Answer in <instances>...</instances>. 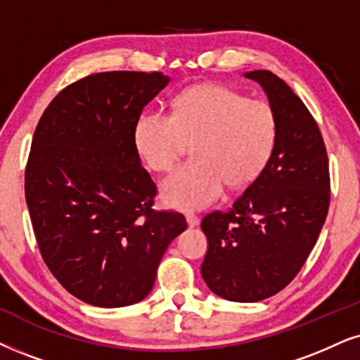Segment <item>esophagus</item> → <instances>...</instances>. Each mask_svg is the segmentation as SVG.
Masks as SVG:
<instances>
[{
    "instance_id": "esophagus-1",
    "label": "esophagus",
    "mask_w": 360,
    "mask_h": 360,
    "mask_svg": "<svg viewBox=\"0 0 360 360\" xmlns=\"http://www.w3.org/2000/svg\"><path fill=\"white\" fill-rule=\"evenodd\" d=\"M186 221H188L189 227H195L199 224V216H195L194 212H188L186 214Z\"/></svg>"
}]
</instances>
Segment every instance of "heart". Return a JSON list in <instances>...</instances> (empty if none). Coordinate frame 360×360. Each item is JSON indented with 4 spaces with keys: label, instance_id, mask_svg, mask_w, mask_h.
I'll list each match as a JSON object with an SVG mask.
<instances>
[{
    "label": "heart",
    "instance_id": "b5f03b06",
    "mask_svg": "<svg viewBox=\"0 0 360 360\" xmlns=\"http://www.w3.org/2000/svg\"><path fill=\"white\" fill-rule=\"evenodd\" d=\"M279 122L271 103L248 99L221 84L183 91L172 115L148 111L138 120L134 141L149 169L171 171L193 144V161L162 183L171 206L201 209L231 189L256 183L274 154Z\"/></svg>",
    "mask_w": 360,
    "mask_h": 360
}]
</instances>
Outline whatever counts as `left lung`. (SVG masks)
<instances>
[{"mask_svg":"<svg viewBox=\"0 0 360 360\" xmlns=\"http://www.w3.org/2000/svg\"><path fill=\"white\" fill-rule=\"evenodd\" d=\"M244 76L262 86L274 108L277 144L229 211L202 217L201 274L227 301L257 302L284 289L307 261L329 211L330 176L321 129L301 98L271 71Z\"/></svg>","mask_w":360,"mask_h":360,"instance_id":"8db88e82","label":"left lung"}]
</instances>
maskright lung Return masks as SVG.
I'll list each match as a JSON object with an SVG mask.
<instances>
[{"label":"right lung","instance_id":"right-lung-1","mask_svg":"<svg viewBox=\"0 0 360 360\" xmlns=\"http://www.w3.org/2000/svg\"><path fill=\"white\" fill-rule=\"evenodd\" d=\"M167 83L159 71L94 72L59 91L36 126L25 194L39 252L91 306L143 301L188 227L181 212L153 207L158 188L134 141L144 106Z\"/></svg>","mask_w":360,"mask_h":360}]
</instances>
